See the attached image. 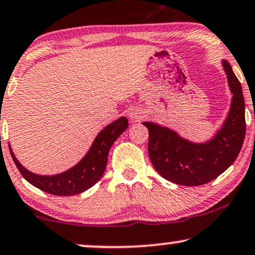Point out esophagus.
<instances>
[{
    "label": "esophagus",
    "instance_id": "obj_1",
    "mask_svg": "<svg viewBox=\"0 0 255 255\" xmlns=\"http://www.w3.org/2000/svg\"><path fill=\"white\" fill-rule=\"evenodd\" d=\"M143 117V111L140 110V108H133V110H130L129 112V118L131 121H140Z\"/></svg>",
    "mask_w": 255,
    "mask_h": 255
}]
</instances>
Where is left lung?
<instances>
[{
  "mask_svg": "<svg viewBox=\"0 0 255 255\" xmlns=\"http://www.w3.org/2000/svg\"><path fill=\"white\" fill-rule=\"evenodd\" d=\"M223 65L233 98L229 117L215 138L192 143L168 128L143 122L149 131L148 152L152 165L163 178L176 184L196 186L213 181L236 161L243 147L246 121L242 85L230 63L224 60Z\"/></svg>",
  "mask_w": 255,
  "mask_h": 255,
  "instance_id": "left-lung-1",
  "label": "left lung"
}]
</instances>
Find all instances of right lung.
<instances>
[{
	"label": "right lung",
	"instance_id": "right-lung-1",
	"mask_svg": "<svg viewBox=\"0 0 255 255\" xmlns=\"http://www.w3.org/2000/svg\"><path fill=\"white\" fill-rule=\"evenodd\" d=\"M128 127V120L120 118L112 122L94 140L86 156L70 170L54 176L32 174L17 161L11 149L10 154L21 175L33 186L54 196H73L84 192L99 181L107 165L108 152L114 141Z\"/></svg>",
	"mask_w": 255,
	"mask_h": 255
}]
</instances>
